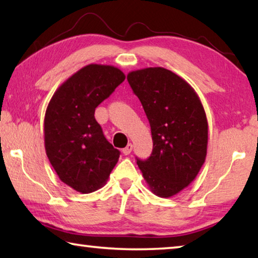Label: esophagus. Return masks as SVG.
<instances>
[{
  "instance_id": "esophagus-1",
  "label": "esophagus",
  "mask_w": 258,
  "mask_h": 258,
  "mask_svg": "<svg viewBox=\"0 0 258 258\" xmlns=\"http://www.w3.org/2000/svg\"><path fill=\"white\" fill-rule=\"evenodd\" d=\"M132 149H133V146L131 145V143H128L127 146H126L124 149H123V154L125 155V156H127V155H130L131 154V151H132Z\"/></svg>"
}]
</instances>
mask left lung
<instances>
[{
    "instance_id": "left-lung-1",
    "label": "left lung",
    "mask_w": 258,
    "mask_h": 258,
    "mask_svg": "<svg viewBox=\"0 0 258 258\" xmlns=\"http://www.w3.org/2000/svg\"><path fill=\"white\" fill-rule=\"evenodd\" d=\"M149 119L154 149L138 166L151 192L161 198L177 195L195 180L208 145L206 112L194 87L163 67L127 74Z\"/></svg>"
}]
</instances>
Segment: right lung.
<instances>
[{
	"mask_svg": "<svg viewBox=\"0 0 258 258\" xmlns=\"http://www.w3.org/2000/svg\"><path fill=\"white\" fill-rule=\"evenodd\" d=\"M110 64L90 63L61 84L47 104L44 146L64 184L81 194L106 184L120 152L107 141L94 111L125 80Z\"/></svg>",
	"mask_w": 258,
	"mask_h": 258,
	"instance_id": "add662e5",
	"label": "right lung"
}]
</instances>
